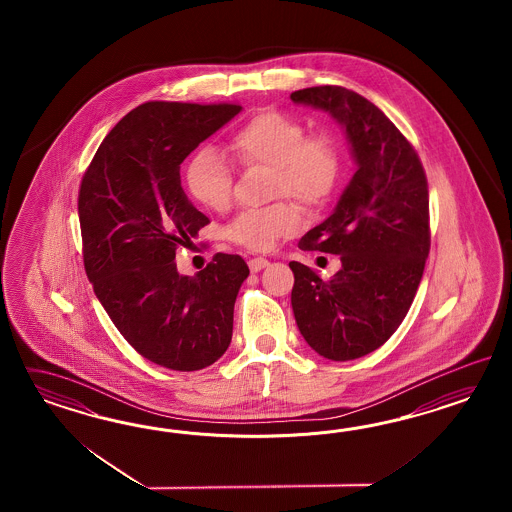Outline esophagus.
Returning a JSON list of instances; mask_svg holds the SVG:
<instances>
[{
	"mask_svg": "<svg viewBox=\"0 0 512 512\" xmlns=\"http://www.w3.org/2000/svg\"><path fill=\"white\" fill-rule=\"evenodd\" d=\"M249 270L251 272H259V270H263L268 266V259H264V257H253V259H249Z\"/></svg>",
	"mask_w": 512,
	"mask_h": 512,
	"instance_id": "esophagus-1",
	"label": "esophagus"
}]
</instances>
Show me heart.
<instances>
[{"label": "heart", "mask_w": 512, "mask_h": 512, "mask_svg": "<svg viewBox=\"0 0 512 512\" xmlns=\"http://www.w3.org/2000/svg\"><path fill=\"white\" fill-rule=\"evenodd\" d=\"M234 159L246 167H264L266 195L291 197L306 208L323 206L340 180L341 150L330 131H308L278 110H264L240 125L227 142ZM191 197L208 210L225 212L233 201V172L212 148L191 155L186 167ZM300 212L293 202L279 199L261 208H248L234 217L225 234L234 244L266 251L279 236L295 233Z\"/></svg>", "instance_id": "obj_1"}]
</instances>
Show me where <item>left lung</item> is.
Listing matches in <instances>:
<instances>
[{"label": "left lung", "instance_id": "8db88e82", "mask_svg": "<svg viewBox=\"0 0 512 512\" xmlns=\"http://www.w3.org/2000/svg\"><path fill=\"white\" fill-rule=\"evenodd\" d=\"M330 112L347 133L358 169L334 214L298 248L340 255L321 279L291 261V304L304 340L328 360H353L381 347L402 325L430 253L428 180L413 144L366 97L341 86L291 93Z\"/></svg>", "mask_w": 512, "mask_h": 512}]
</instances>
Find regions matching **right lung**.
Listing matches in <instances>:
<instances>
[{
	"label": "right lung",
	"instance_id": "1",
	"mask_svg": "<svg viewBox=\"0 0 512 512\" xmlns=\"http://www.w3.org/2000/svg\"><path fill=\"white\" fill-rule=\"evenodd\" d=\"M240 110L236 103H142L110 129L78 189L82 257L95 296L127 343L169 370H202L233 338L246 261L216 253L199 274L180 276L174 257L210 223L187 199L180 165Z\"/></svg>",
	"mask_w": 512,
	"mask_h": 512
}]
</instances>
